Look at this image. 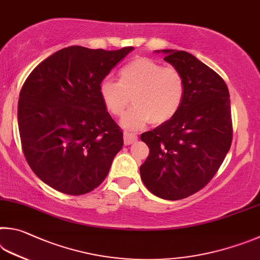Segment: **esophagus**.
<instances>
[{
	"instance_id": "1",
	"label": "esophagus",
	"mask_w": 260,
	"mask_h": 260,
	"mask_svg": "<svg viewBox=\"0 0 260 260\" xmlns=\"http://www.w3.org/2000/svg\"><path fill=\"white\" fill-rule=\"evenodd\" d=\"M137 139H138V137H137V136H136L135 134L126 133V131H125L124 134H123V140H124V144H125V145L134 144V143L137 142Z\"/></svg>"
}]
</instances>
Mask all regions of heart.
<instances>
[{
    "label": "heart",
    "instance_id": "obj_1",
    "mask_svg": "<svg viewBox=\"0 0 260 260\" xmlns=\"http://www.w3.org/2000/svg\"><path fill=\"white\" fill-rule=\"evenodd\" d=\"M99 94L114 115H121L134 95L135 106L122 116L121 125L138 131L149 122L162 124L176 115L185 97V80L176 68L140 57L121 68L120 82L104 79Z\"/></svg>",
    "mask_w": 260,
    "mask_h": 260
}]
</instances>
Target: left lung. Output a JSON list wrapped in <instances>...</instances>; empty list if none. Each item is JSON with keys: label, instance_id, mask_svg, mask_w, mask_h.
<instances>
[{"label": "left lung", "instance_id": "1", "mask_svg": "<svg viewBox=\"0 0 260 260\" xmlns=\"http://www.w3.org/2000/svg\"><path fill=\"white\" fill-rule=\"evenodd\" d=\"M155 52L165 53V60L181 73L185 97L174 117L140 136L149 155L139 170L149 192L176 201L203 188L230 151V92L224 80L193 54Z\"/></svg>", "mask_w": 260, "mask_h": 260}]
</instances>
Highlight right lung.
<instances>
[{"label": "right lung", "mask_w": 260, "mask_h": 260, "mask_svg": "<svg viewBox=\"0 0 260 260\" xmlns=\"http://www.w3.org/2000/svg\"><path fill=\"white\" fill-rule=\"evenodd\" d=\"M134 50L68 47L36 66L22 85L18 126L31 170L53 189L89 193L103 183L123 146L99 85Z\"/></svg>", "instance_id": "obj_1"}]
</instances>
